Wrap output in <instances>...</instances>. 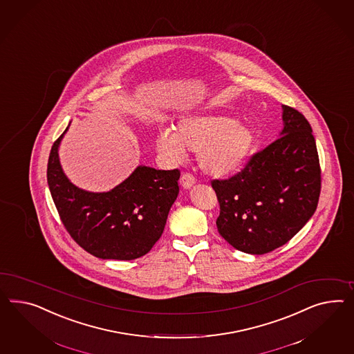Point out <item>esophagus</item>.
I'll list each match as a JSON object with an SVG mask.
<instances>
[{
    "label": "esophagus",
    "instance_id": "obj_1",
    "mask_svg": "<svg viewBox=\"0 0 354 354\" xmlns=\"http://www.w3.org/2000/svg\"><path fill=\"white\" fill-rule=\"evenodd\" d=\"M180 184H182L184 189H191L192 187L196 184V179H194L193 175L185 172V174H183L182 178H180Z\"/></svg>",
    "mask_w": 354,
    "mask_h": 354
}]
</instances>
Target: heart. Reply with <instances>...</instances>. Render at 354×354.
<instances>
[{"mask_svg":"<svg viewBox=\"0 0 354 354\" xmlns=\"http://www.w3.org/2000/svg\"><path fill=\"white\" fill-rule=\"evenodd\" d=\"M254 144V129L228 115H188L178 122L175 130L162 129L157 136V148L165 157L179 162L185 151L198 153L202 170L214 178L237 171Z\"/></svg>","mask_w":354,"mask_h":354,"instance_id":"1","label":"heart"}]
</instances>
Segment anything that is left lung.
<instances>
[{
  "label": "left lung",
  "mask_w": 354,
  "mask_h": 354,
  "mask_svg": "<svg viewBox=\"0 0 354 354\" xmlns=\"http://www.w3.org/2000/svg\"><path fill=\"white\" fill-rule=\"evenodd\" d=\"M283 127L266 149L227 180H212L220 205L216 227L234 249L261 255L285 245L313 216L321 169L312 127L282 105Z\"/></svg>",
  "instance_id": "8db88e82"
}]
</instances>
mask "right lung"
Here are the masks:
<instances>
[{
  "mask_svg": "<svg viewBox=\"0 0 354 354\" xmlns=\"http://www.w3.org/2000/svg\"><path fill=\"white\" fill-rule=\"evenodd\" d=\"M69 124L53 145L48 163V188L66 230L96 258L143 257L162 236L179 194L180 172L139 165L111 191L81 189L68 179L59 160V145Z\"/></svg>",
  "mask_w": 354,
  "mask_h": 354,
  "instance_id": "1",
  "label": "right lung"
}]
</instances>
